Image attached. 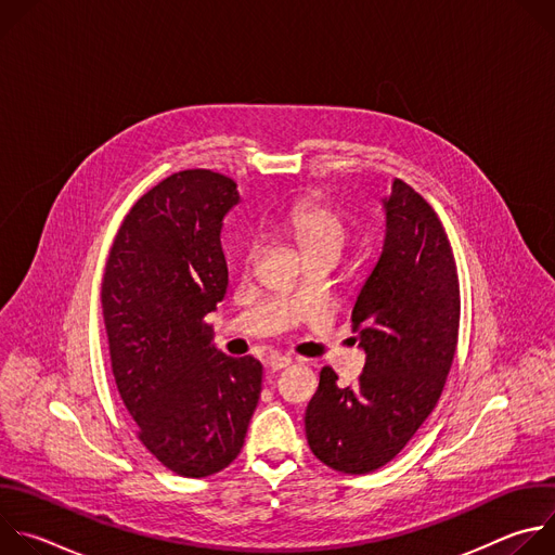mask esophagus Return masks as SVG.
I'll return each mask as SVG.
<instances>
[{
    "label": "esophagus",
    "instance_id": "esophagus-1",
    "mask_svg": "<svg viewBox=\"0 0 555 555\" xmlns=\"http://www.w3.org/2000/svg\"><path fill=\"white\" fill-rule=\"evenodd\" d=\"M292 364V358L289 356H272L270 360H268V369L270 371H281V369H285V366H289Z\"/></svg>",
    "mask_w": 555,
    "mask_h": 555
}]
</instances>
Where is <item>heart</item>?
<instances>
[{
    "label": "heart",
    "instance_id": "heart-1",
    "mask_svg": "<svg viewBox=\"0 0 555 555\" xmlns=\"http://www.w3.org/2000/svg\"><path fill=\"white\" fill-rule=\"evenodd\" d=\"M281 228L296 244L305 261L323 257L338 259L349 240L347 219L332 204L319 197H307L294 204ZM257 255L259 250L250 248L246 253V263L253 266Z\"/></svg>",
    "mask_w": 555,
    "mask_h": 555
}]
</instances>
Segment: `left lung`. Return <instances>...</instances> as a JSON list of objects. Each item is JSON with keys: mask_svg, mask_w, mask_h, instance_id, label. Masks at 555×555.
I'll list each match as a JSON object with an SVG mask.
<instances>
[{"mask_svg": "<svg viewBox=\"0 0 555 555\" xmlns=\"http://www.w3.org/2000/svg\"><path fill=\"white\" fill-rule=\"evenodd\" d=\"M382 204L384 248L351 311L364 371L340 388L325 366L305 413L311 452L345 474L402 452L437 406L459 340V274L437 212L402 180Z\"/></svg>", "mask_w": 555, "mask_h": 555, "instance_id": "obj_1", "label": "left lung"}]
</instances>
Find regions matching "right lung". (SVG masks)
Wrapping results in <instances>:
<instances>
[{
    "label": "right lung",
    "mask_w": 555,
    "mask_h": 555,
    "mask_svg": "<svg viewBox=\"0 0 555 555\" xmlns=\"http://www.w3.org/2000/svg\"><path fill=\"white\" fill-rule=\"evenodd\" d=\"M236 202V184L221 173L169 176L125 217L103 276L122 404L144 448L189 479L236 459L261 395V362L221 353L206 323L228 287L219 236Z\"/></svg>",
    "instance_id": "right-lung-1"
}]
</instances>
